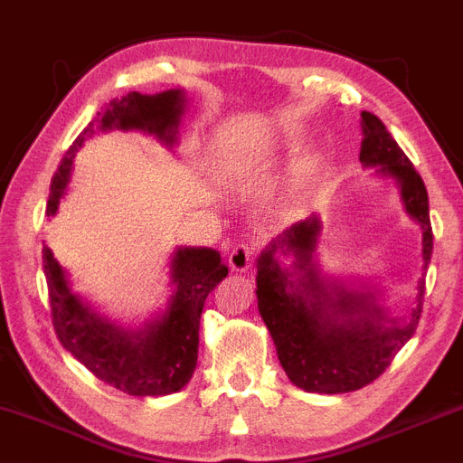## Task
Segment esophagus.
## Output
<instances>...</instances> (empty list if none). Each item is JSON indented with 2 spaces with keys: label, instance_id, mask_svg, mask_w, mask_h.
<instances>
[{
  "label": "esophagus",
  "instance_id": "34e87169",
  "mask_svg": "<svg viewBox=\"0 0 463 463\" xmlns=\"http://www.w3.org/2000/svg\"><path fill=\"white\" fill-rule=\"evenodd\" d=\"M254 262V249L250 244H239L234 246L231 256H229V264L234 272H246Z\"/></svg>",
  "mask_w": 463,
  "mask_h": 463
}]
</instances>
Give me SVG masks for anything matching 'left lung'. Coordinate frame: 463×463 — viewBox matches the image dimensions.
Instances as JSON below:
<instances>
[{
    "mask_svg": "<svg viewBox=\"0 0 463 463\" xmlns=\"http://www.w3.org/2000/svg\"><path fill=\"white\" fill-rule=\"evenodd\" d=\"M361 164L394 179L408 217L420 224L426 274L434 236L424 181L377 116L361 112ZM319 232L321 221L311 214L278 234L258 256V311L296 386L319 394L359 391L379 379L414 335L422 316L424 278L408 319L389 317L377 304V292L349 289L321 276L316 262Z\"/></svg>",
    "mask_w": 463,
    "mask_h": 463,
    "instance_id": "left-lung-1",
    "label": "left lung"
}]
</instances>
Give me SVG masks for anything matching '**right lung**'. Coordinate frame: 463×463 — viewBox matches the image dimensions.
Listing matches in <instances>:
<instances>
[{
  "label": "right lung",
  "instance_id": "obj_1",
  "mask_svg": "<svg viewBox=\"0 0 463 463\" xmlns=\"http://www.w3.org/2000/svg\"><path fill=\"white\" fill-rule=\"evenodd\" d=\"M185 90L159 94L130 92L114 99L74 139L51 181L47 214L57 213L69 185L72 159L94 132L142 130L174 147L185 110ZM171 294L164 314L142 327H122L99 314L72 292L69 276L43 242V272L47 278L52 326L62 347L79 359L96 379L132 396H165L181 391L197 367L199 321L207 296L229 266L213 249L179 246L171 258Z\"/></svg>",
  "mask_w": 463,
  "mask_h": 463
}]
</instances>
